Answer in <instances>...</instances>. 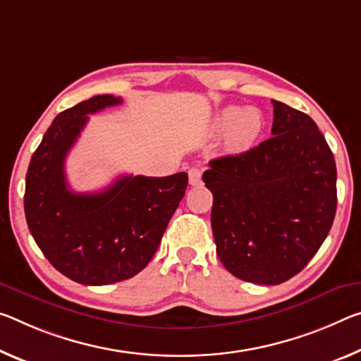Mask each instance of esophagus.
I'll return each instance as SVG.
<instances>
[{"mask_svg":"<svg viewBox=\"0 0 361 361\" xmlns=\"http://www.w3.org/2000/svg\"><path fill=\"white\" fill-rule=\"evenodd\" d=\"M190 175V183L192 186H201L202 185V169L199 167H192L188 171Z\"/></svg>","mask_w":361,"mask_h":361,"instance_id":"34e87169","label":"esophagus"}]
</instances>
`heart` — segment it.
<instances>
[{
	"instance_id": "heart-1",
	"label": "heart",
	"mask_w": 361,
	"mask_h": 361,
	"mask_svg": "<svg viewBox=\"0 0 361 361\" xmlns=\"http://www.w3.org/2000/svg\"><path fill=\"white\" fill-rule=\"evenodd\" d=\"M212 128L220 135L228 133L233 146L245 147L259 138L263 128V118L254 107L230 106L216 114L212 122Z\"/></svg>"
}]
</instances>
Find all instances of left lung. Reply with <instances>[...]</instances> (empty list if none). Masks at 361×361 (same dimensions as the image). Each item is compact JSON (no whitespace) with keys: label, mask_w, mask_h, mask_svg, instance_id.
<instances>
[{"label":"left lung","mask_w":361,"mask_h":361,"mask_svg":"<svg viewBox=\"0 0 361 361\" xmlns=\"http://www.w3.org/2000/svg\"><path fill=\"white\" fill-rule=\"evenodd\" d=\"M273 102L271 138L210 160L212 231L223 267L239 279L274 286L295 276L333 226L336 162L307 114Z\"/></svg>","instance_id":"obj_1"}]
</instances>
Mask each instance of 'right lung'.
<instances>
[{
    "label": "right lung",
    "instance_id": "1",
    "mask_svg": "<svg viewBox=\"0 0 361 361\" xmlns=\"http://www.w3.org/2000/svg\"><path fill=\"white\" fill-rule=\"evenodd\" d=\"M122 102L93 96L57 116L33 152L25 178V219L44 257L72 281L104 286L138 274L156 254L185 196L188 175H123L98 192H73L64 162L90 114Z\"/></svg>",
    "mask_w": 361,
    "mask_h": 361
}]
</instances>
